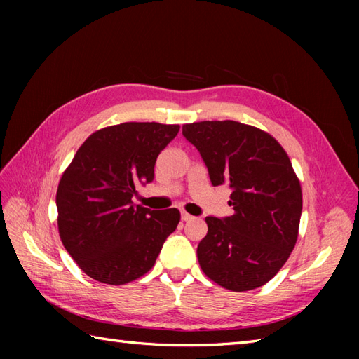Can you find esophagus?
Segmentation results:
<instances>
[{"instance_id": "1", "label": "esophagus", "mask_w": 359, "mask_h": 359, "mask_svg": "<svg viewBox=\"0 0 359 359\" xmlns=\"http://www.w3.org/2000/svg\"><path fill=\"white\" fill-rule=\"evenodd\" d=\"M194 217L191 216V215H188L187 211H182V220H184V222H188V220H193Z\"/></svg>"}]
</instances>
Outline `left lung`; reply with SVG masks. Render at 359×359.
<instances>
[{
	"label": "left lung",
	"mask_w": 359,
	"mask_h": 359,
	"mask_svg": "<svg viewBox=\"0 0 359 359\" xmlns=\"http://www.w3.org/2000/svg\"><path fill=\"white\" fill-rule=\"evenodd\" d=\"M182 133L199 149L211 184L231 188L234 215L205 219L201 269L231 292L265 285L287 262L299 233L302 189L285 149L269 133L234 120L188 123Z\"/></svg>",
	"instance_id": "8db88e82"
}]
</instances>
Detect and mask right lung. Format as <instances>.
<instances>
[{"instance_id":"right-lung-1","label":"right lung","mask_w":359,"mask_h":359,"mask_svg":"<svg viewBox=\"0 0 359 359\" xmlns=\"http://www.w3.org/2000/svg\"><path fill=\"white\" fill-rule=\"evenodd\" d=\"M179 129L126 121L98 129L75 152L58 184L57 222L67 253L89 278L123 285L154 266L180 212L134 207L131 197L137 184L154 179L157 156Z\"/></svg>"}]
</instances>
